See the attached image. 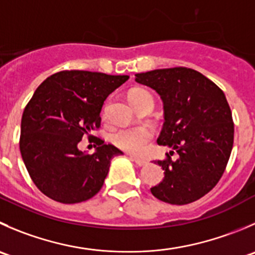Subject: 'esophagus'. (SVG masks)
Wrapping results in <instances>:
<instances>
[{
  "label": "esophagus",
  "instance_id": "obj_1",
  "mask_svg": "<svg viewBox=\"0 0 255 255\" xmlns=\"http://www.w3.org/2000/svg\"><path fill=\"white\" fill-rule=\"evenodd\" d=\"M129 158L132 160H134L135 162V164L137 165H139V167H143V165H145L147 164V160L145 159H143V158H138V157H135V155H132V154H129Z\"/></svg>",
  "mask_w": 255,
  "mask_h": 255
}]
</instances>
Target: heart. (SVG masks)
I'll use <instances>...</instances> for the list:
<instances>
[{"instance_id":"1","label":"heart","mask_w":255,"mask_h":255,"mask_svg":"<svg viewBox=\"0 0 255 255\" xmlns=\"http://www.w3.org/2000/svg\"><path fill=\"white\" fill-rule=\"evenodd\" d=\"M145 98H152V96L144 90H133L129 92V100L133 105ZM103 113L106 115V107ZM153 135L154 133L148 126H133L116 130L112 135V140L121 149L130 153H142L145 149V145L152 140Z\"/></svg>"}]
</instances>
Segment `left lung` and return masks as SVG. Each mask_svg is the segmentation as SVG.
Masks as SVG:
<instances>
[{
	"label": "left lung",
	"mask_w": 255,
	"mask_h": 255,
	"mask_svg": "<svg viewBox=\"0 0 255 255\" xmlns=\"http://www.w3.org/2000/svg\"><path fill=\"white\" fill-rule=\"evenodd\" d=\"M135 82L154 90L164 110L157 143L180 157L155 160L164 170L153 196L169 204L192 203L211 192L226 170L234 140V123L223 91L187 67L137 73Z\"/></svg>",
	"instance_id": "obj_1"
}]
</instances>
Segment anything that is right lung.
<instances>
[{"label":"right lung","instance_id":"1","mask_svg":"<svg viewBox=\"0 0 255 255\" xmlns=\"http://www.w3.org/2000/svg\"><path fill=\"white\" fill-rule=\"evenodd\" d=\"M90 71H62L34 91L21 121L19 150L36 187L65 204L92 198L108 174L111 159L123 154L96 137L93 154L78 149L85 134L100 128L106 98L128 80Z\"/></svg>","mask_w":255,"mask_h":255}]
</instances>
